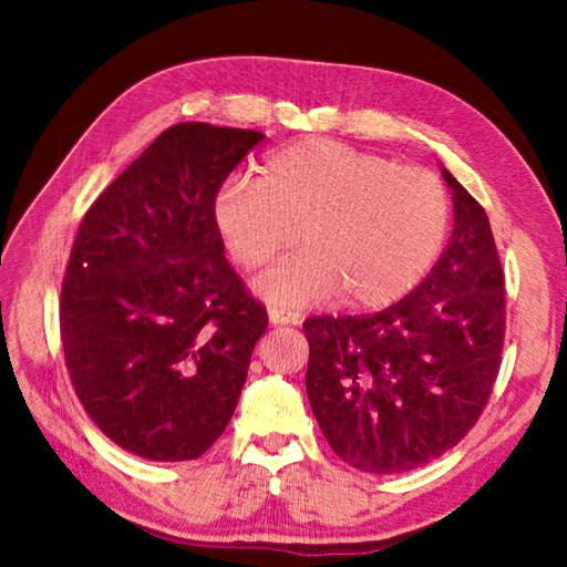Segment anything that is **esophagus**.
<instances>
[{
    "instance_id": "obj_1",
    "label": "esophagus",
    "mask_w": 567,
    "mask_h": 567,
    "mask_svg": "<svg viewBox=\"0 0 567 567\" xmlns=\"http://www.w3.org/2000/svg\"><path fill=\"white\" fill-rule=\"evenodd\" d=\"M268 319L272 327H285V323H299V315H292V311H282V309H270Z\"/></svg>"
}]
</instances>
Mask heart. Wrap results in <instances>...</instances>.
Masks as SVG:
<instances>
[{"instance_id":"1","label":"heart","mask_w":567,"mask_h":567,"mask_svg":"<svg viewBox=\"0 0 567 567\" xmlns=\"http://www.w3.org/2000/svg\"><path fill=\"white\" fill-rule=\"evenodd\" d=\"M214 226L240 268L305 248L258 277L270 305L302 309L343 292L351 307H384L421 282L451 231V197L421 167L309 138L272 153L260 179H231Z\"/></svg>"}]
</instances>
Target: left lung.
Wrapping results in <instances>:
<instances>
[{"instance_id": "1", "label": "left lung", "mask_w": 567, "mask_h": 567, "mask_svg": "<svg viewBox=\"0 0 567 567\" xmlns=\"http://www.w3.org/2000/svg\"><path fill=\"white\" fill-rule=\"evenodd\" d=\"M453 234L416 290L365 317H311L307 396L333 453L363 473L424 465L465 439L497 380L504 275L485 209L441 165Z\"/></svg>"}]
</instances>
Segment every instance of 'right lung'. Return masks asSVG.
I'll return each mask as SVG.
<instances>
[{
  "mask_svg": "<svg viewBox=\"0 0 567 567\" xmlns=\"http://www.w3.org/2000/svg\"><path fill=\"white\" fill-rule=\"evenodd\" d=\"M260 131L175 124L106 187L70 252L60 336L84 412L124 451L195 461L234 416L268 315L214 199Z\"/></svg>",
  "mask_w": 567,
  "mask_h": 567,
  "instance_id": "1",
  "label": "right lung"
}]
</instances>
